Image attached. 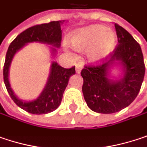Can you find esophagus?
<instances>
[{
  "label": "esophagus",
  "instance_id": "obj_1",
  "mask_svg": "<svg viewBox=\"0 0 147 147\" xmlns=\"http://www.w3.org/2000/svg\"><path fill=\"white\" fill-rule=\"evenodd\" d=\"M81 70H82V65L81 64H76V73L80 74Z\"/></svg>",
  "mask_w": 147,
  "mask_h": 147
}]
</instances>
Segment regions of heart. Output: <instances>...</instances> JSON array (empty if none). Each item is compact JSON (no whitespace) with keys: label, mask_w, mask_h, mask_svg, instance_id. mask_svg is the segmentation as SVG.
Returning a JSON list of instances; mask_svg holds the SVG:
<instances>
[{"label":"heart","mask_w":147,"mask_h":147,"mask_svg":"<svg viewBox=\"0 0 147 147\" xmlns=\"http://www.w3.org/2000/svg\"><path fill=\"white\" fill-rule=\"evenodd\" d=\"M72 47L78 51H87L90 62H104L114 51L116 45V35L113 31L102 25H91L73 32L69 36ZM68 52V46H65Z\"/></svg>","instance_id":"1"}]
</instances>
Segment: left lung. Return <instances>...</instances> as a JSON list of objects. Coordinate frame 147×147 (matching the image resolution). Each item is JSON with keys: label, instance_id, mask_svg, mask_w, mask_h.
<instances>
[{"label": "left lung", "instance_id": "8db88e82", "mask_svg": "<svg viewBox=\"0 0 147 147\" xmlns=\"http://www.w3.org/2000/svg\"><path fill=\"white\" fill-rule=\"evenodd\" d=\"M118 45L110 59L96 67H84L82 91L89 109L100 114H112L129 106L136 98L145 76L142 48L131 34L115 24ZM121 74L114 77L112 70Z\"/></svg>", "mask_w": 147, "mask_h": 147}]
</instances>
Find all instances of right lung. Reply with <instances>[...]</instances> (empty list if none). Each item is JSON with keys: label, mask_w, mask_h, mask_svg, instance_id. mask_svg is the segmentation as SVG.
I'll return each mask as SVG.
<instances>
[{"label": "right lung", "mask_w": 147, "mask_h": 147, "mask_svg": "<svg viewBox=\"0 0 147 147\" xmlns=\"http://www.w3.org/2000/svg\"><path fill=\"white\" fill-rule=\"evenodd\" d=\"M65 21L51 22L41 25L27 28L14 39L8 47L5 55L3 76L6 89L12 100L22 110L35 115H42L53 112L58 109L63 99V92L68 84L69 78L75 74V67L64 68L53 61L50 73L43 90L37 99L32 100H22L19 99L11 87L9 80L10 67L15 54L26 44L31 42H40L48 46L51 54L56 55L58 47L61 46L62 30L61 25Z\"/></svg>", "instance_id": "1"}]
</instances>
